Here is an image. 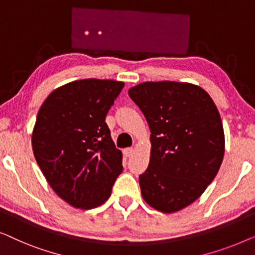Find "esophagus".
I'll list each match as a JSON object with an SVG mask.
<instances>
[{
  "mask_svg": "<svg viewBox=\"0 0 255 255\" xmlns=\"http://www.w3.org/2000/svg\"><path fill=\"white\" fill-rule=\"evenodd\" d=\"M123 153H124L125 156H130V155H132V153H133V148H132V147L124 148L123 149Z\"/></svg>",
  "mask_w": 255,
  "mask_h": 255,
  "instance_id": "esophagus-1",
  "label": "esophagus"
}]
</instances>
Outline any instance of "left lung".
<instances>
[{
    "label": "left lung",
    "instance_id": "obj_1",
    "mask_svg": "<svg viewBox=\"0 0 255 255\" xmlns=\"http://www.w3.org/2000/svg\"><path fill=\"white\" fill-rule=\"evenodd\" d=\"M151 130V158L139 176L145 202L170 214L188 207L217 175L224 156L218 109L201 87L144 82L128 90Z\"/></svg>",
    "mask_w": 255,
    "mask_h": 255
}]
</instances>
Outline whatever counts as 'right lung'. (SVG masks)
Masks as SVG:
<instances>
[{
	"label": "right lung",
	"mask_w": 255,
	"mask_h": 255,
	"mask_svg": "<svg viewBox=\"0 0 255 255\" xmlns=\"http://www.w3.org/2000/svg\"><path fill=\"white\" fill-rule=\"evenodd\" d=\"M124 82L86 79L52 92L38 111L32 149L48 184L74 208L93 209L123 172L106 116Z\"/></svg>",
	"instance_id": "add662e5"
}]
</instances>
